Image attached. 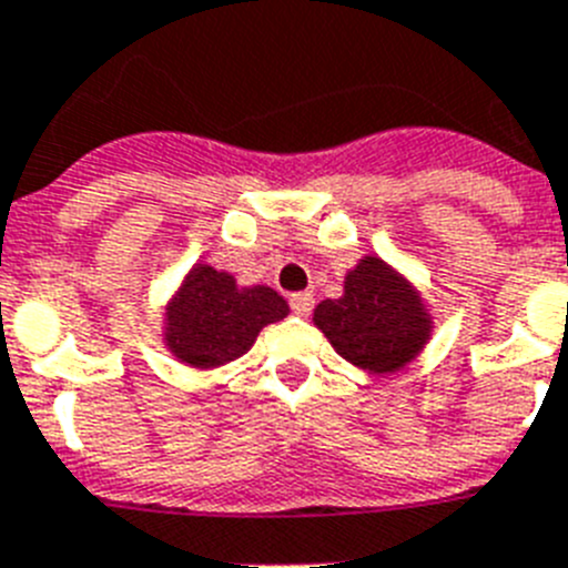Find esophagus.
Returning <instances> with one entry per match:
<instances>
[{
    "mask_svg": "<svg viewBox=\"0 0 568 568\" xmlns=\"http://www.w3.org/2000/svg\"><path fill=\"white\" fill-rule=\"evenodd\" d=\"M313 304H315L313 293H293V295H290V307H293V313L301 315V318L313 313Z\"/></svg>",
    "mask_w": 568,
    "mask_h": 568,
    "instance_id": "esophagus-1",
    "label": "esophagus"
}]
</instances>
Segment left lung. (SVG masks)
I'll return each mask as SVG.
<instances>
[{
  "mask_svg": "<svg viewBox=\"0 0 568 568\" xmlns=\"http://www.w3.org/2000/svg\"><path fill=\"white\" fill-rule=\"evenodd\" d=\"M313 324L335 353L369 375H395L429 344L435 318L413 278L381 255H361L341 298L321 301Z\"/></svg>",
  "mask_w": 568,
  "mask_h": 568,
  "instance_id": "8db88e82",
  "label": "left lung"
}]
</instances>
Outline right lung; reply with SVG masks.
<instances>
[{"label": "right lung", "mask_w": 568, "mask_h": 568, "mask_svg": "<svg viewBox=\"0 0 568 568\" xmlns=\"http://www.w3.org/2000/svg\"><path fill=\"white\" fill-rule=\"evenodd\" d=\"M162 344L179 364L207 373L250 353L258 333L287 318L290 304L267 284H239L204 261L187 270L164 304Z\"/></svg>", "instance_id": "1"}]
</instances>
